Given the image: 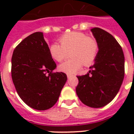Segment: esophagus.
Returning <instances> with one entry per match:
<instances>
[{
    "label": "esophagus",
    "mask_w": 134,
    "mask_h": 134,
    "mask_svg": "<svg viewBox=\"0 0 134 134\" xmlns=\"http://www.w3.org/2000/svg\"><path fill=\"white\" fill-rule=\"evenodd\" d=\"M67 78H68V79H71V78H72V77H75V76L74 75H71V74H67Z\"/></svg>",
    "instance_id": "obj_1"
}]
</instances>
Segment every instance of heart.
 Listing matches in <instances>:
<instances>
[{
    "label": "heart",
    "mask_w": 134,
    "mask_h": 134,
    "mask_svg": "<svg viewBox=\"0 0 134 134\" xmlns=\"http://www.w3.org/2000/svg\"><path fill=\"white\" fill-rule=\"evenodd\" d=\"M60 45L53 43L49 47V53L52 58L57 62H61L67 56L69 51L70 60L65 61L59 66V70L64 73H75L85 66L91 65L95 60L99 51V44L92 37L87 36L79 31L67 32L60 37Z\"/></svg>",
    "instance_id": "obj_1"
}]
</instances>
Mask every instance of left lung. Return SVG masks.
Listing matches in <instances>:
<instances>
[{"label":"left lung","mask_w":134,"mask_h":134,"mask_svg":"<svg viewBox=\"0 0 134 134\" xmlns=\"http://www.w3.org/2000/svg\"><path fill=\"white\" fill-rule=\"evenodd\" d=\"M91 31L99 44V51L91 70L77 76L76 92L85 105L101 108L110 103L120 88L125 76V56L112 35L99 28Z\"/></svg>","instance_id":"1"}]
</instances>
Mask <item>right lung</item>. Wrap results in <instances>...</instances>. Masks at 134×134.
<instances>
[{
	"instance_id": "add662e5",
	"label": "right lung",
	"mask_w": 134,
	"mask_h": 134,
	"mask_svg": "<svg viewBox=\"0 0 134 134\" xmlns=\"http://www.w3.org/2000/svg\"><path fill=\"white\" fill-rule=\"evenodd\" d=\"M55 67L43 32L32 33L16 46L12 57V79L28 106L44 110L56 103L67 78L63 72H53Z\"/></svg>"
}]
</instances>
